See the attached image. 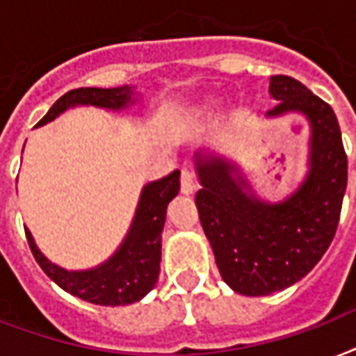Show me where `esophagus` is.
I'll return each instance as SVG.
<instances>
[{
	"instance_id": "34e87169",
	"label": "esophagus",
	"mask_w": 356,
	"mask_h": 356,
	"mask_svg": "<svg viewBox=\"0 0 356 356\" xmlns=\"http://www.w3.org/2000/svg\"><path fill=\"white\" fill-rule=\"evenodd\" d=\"M194 190H196V179H194L192 172L183 170L181 172V192L184 196H190V194H194Z\"/></svg>"
}]
</instances>
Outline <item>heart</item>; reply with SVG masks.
<instances>
[{"label": "heart", "mask_w": 356, "mask_h": 356, "mask_svg": "<svg viewBox=\"0 0 356 356\" xmlns=\"http://www.w3.org/2000/svg\"><path fill=\"white\" fill-rule=\"evenodd\" d=\"M207 110H209V106H197L196 112H194V115H196V118H200V115H203V113L207 112Z\"/></svg>", "instance_id": "obj_1"}]
</instances>
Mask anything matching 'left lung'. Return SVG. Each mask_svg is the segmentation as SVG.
<instances>
[{"mask_svg":"<svg viewBox=\"0 0 356 356\" xmlns=\"http://www.w3.org/2000/svg\"><path fill=\"white\" fill-rule=\"evenodd\" d=\"M268 93L278 104L267 118L298 113L310 123L308 173L291 196L261 202L235 162L196 154L203 232L222 280L248 297L282 291L316 267L334 238L347 186V154L334 110L291 76H270Z\"/></svg>","mask_w":356,"mask_h":356,"instance_id":"left-lung-1","label":"left lung"}]
</instances>
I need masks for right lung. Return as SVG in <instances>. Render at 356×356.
Returning a JSON list of instances; mask_svg holds the SVG:
<instances>
[{
	"label": "right lung",
	"instance_id": "right-lung-1",
	"mask_svg": "<svg viewBox=\"0 0 356 356\" xmlns=\"http://www.w3.org/2000/svg\"><path fill=\"white\" fill-rule=\"evenodd\" d=\"M132 88H80L65 93L56 100L37 127L50 123L59 113L72 106H97L106 110H124L134 104ZM181 172L175 170L166 177L143 186L136 207L134 220L127 237L110 259L88 270H67L37 248L29 229H26L27 243L40 268L50 280L81 300L100 306H124L138 302L147 295L159 280L160 254H162V229L166 222L168 203L179 194Z\"/></svg>",
	"mask_w": 356,
	"mask_h": 356
}]
</instances>
